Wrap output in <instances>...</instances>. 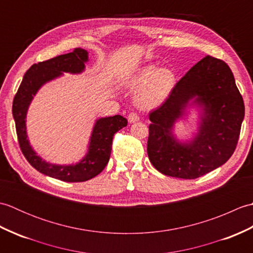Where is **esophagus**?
<instances>
[{"label":"esophagus","mask_w":253,"mask_h":253,"mask_svg":"<svg viewBox=\"0 0 253 253\" xmlns=\"http://www.w3.org/2000/svg\"><path fill=\"white\" fill-rule=\"evenodd\" d=\"M139 121V115L137 114V113L132 112L130 113L129 115H128V122L129 123H135V122H138Z\"/></svg>","instance_id":"esophagus-1"}]
</instances>
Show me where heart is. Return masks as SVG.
Returning a JSON list of instances; mask_svg holds the SVG:
<instances>
[{"mask_svg":"<svg viewBox=\"0 0 253 253\" xmlns=\"http://www.w3.org/2000/svg\"><path fill=\"white\" fill-rule=\"evenodd\" d=\"M176 84L175 73L170 68H158L149 64L132 74L128 84L136 88L135 102L143 109L160 105L169 98Z\"/></svg>","mask_w":253,"mask_h":253,"instance_id":"obj_1","label":"heart"}]
</instances>
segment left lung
Here are the masks:
<instances>
[{
    "label": "left lung",
    "instance_id": "1",
    "mask_svg": "<svg viewBox=\"0 0 253 253\" xmlns=\"http://www.w3.org/2000/svg\"><path fill=\"white\" fill-rule=\"evenodd\" d=\"M202 106L199 132L191 142L172 135L189 101ZM245 117L243 96L226 63L207 55L182 77L164 103L149 114L148 155L161 173L195 179L226 163L237 146Z\"/></svg>",
    "mask_w": 253,
    "mask_h": 253
}]
</instances>
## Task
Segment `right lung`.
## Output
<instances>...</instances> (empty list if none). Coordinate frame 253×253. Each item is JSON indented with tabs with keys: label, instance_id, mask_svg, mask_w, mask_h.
Returning <instances> with one entry per match:
<instances>
[{
	"label": "right lung",
	"instance_id": "obj_1",
	"mask_svg": "<svg viewBox=\"0 0 253 253\" xmlns=\"http://www.w3.org/2000/svg\"><path fill=\"white\" fill-rule=\"evenodd\" d=\"M88 61V52L77 47L67 54L34 64L26 72L13 101V116L21 152L32 168L53 178L67 182H79L93 178L109 163L112 141L115 133L127 126V120L121 115L99 118L91 133L88 153L77 164L55 165L42 160L34 151L27 139L26 114L31 100L42 84L60 77L63 73L79 74Z\"/></svg>",
	"mask_w": 253,
	"mask_h": 253
}]
</instances>
